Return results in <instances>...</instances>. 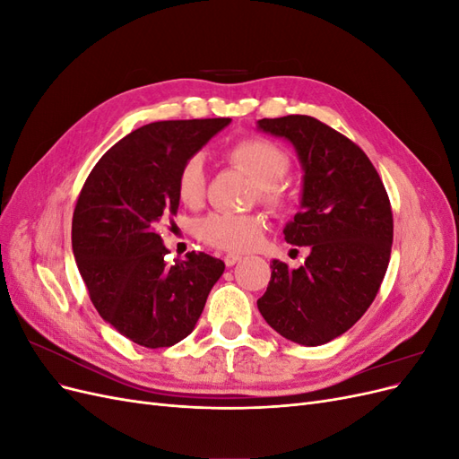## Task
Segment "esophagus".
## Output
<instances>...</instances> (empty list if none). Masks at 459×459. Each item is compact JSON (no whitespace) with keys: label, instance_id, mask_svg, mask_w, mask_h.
Wrapping results in <instances>:
<instances>
[{"label":"esophagus","instance_id":"esophagus-1","mask_svg":"<svg viewBox=\"0 0 459 459\" xmlns=\"http://www.w3.org/2000/svg\"><path fill=\"white\" fill-rule=\"evenodd\" d=\"M241 260V255H235V253H228L226 256H224V262H226V266L230 268V266H235V264H238Z\"/></svg>","mask_w":459,"mask_h":459}]
</instances>
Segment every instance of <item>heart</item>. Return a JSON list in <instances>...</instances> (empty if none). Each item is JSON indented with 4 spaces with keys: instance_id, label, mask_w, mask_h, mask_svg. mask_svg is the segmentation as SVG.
<instances>
[{
    "instance_id": "b5f03b06",
    "label": "heart",
    "mask_w": 459,
    "mask_h": 459,
    "mask_svg": "<svg viewBox=\"0 0 459 459\" xmlns=\"http://www.w3.org/2000/svg\"><path fill=\"white\" fill-rule=\"evenodd\" d=\"M231 164L251 176L258 187V199L272 211H283L289 201L281 178L289 172V157L268 140L251 137L239 142L230 152ZM178 199L186 206H199L204 197V160L201 155L189 157L176 178ZM264 233V220L258 214L212 212L197 224L199 239L220 251L245 253L255 248Z\"/></svg>"
}]
</instances>
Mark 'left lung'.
<instances>
[{"mask_svg":"<svg viewBox=\"0 0 459 459\" xmlns=\"http://www.w3.org/2000/svg\"><path fill=\"white\" fill-rule=\"evenodd\" d=\"M283 137L302 166L300 212L285 241L308 247L297 270L272 260V280L258 310L281 337L319 346L349 331L381 287L393 245L391 201L366 152L307 115L258 120Z\"/></svg>","mask_w":459,"mask_h":459,"instance_id":"1","label":"left lung"}]
</instances>
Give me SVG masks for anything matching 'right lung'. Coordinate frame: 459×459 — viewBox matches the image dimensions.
Segmentation results:
<instances>
[{"instance_id": "right-lung-1", "label": "right lung", "mask_w": 459, "mask_h": 459, "mask_svg": "<svg viewBox=\"0 0 459 459\" xmlns=\"http://www.w3.org/2000/svg\"><path fill=\"white\" fill-rule=\"evenodd\" d=\"M231 118L162 120L134 130L93 166L73 216V251L93 307L130 341L160 349L195 329L226 264L166 262L157 228L176 216V178Z\"/></svg>"}]
</instances>
